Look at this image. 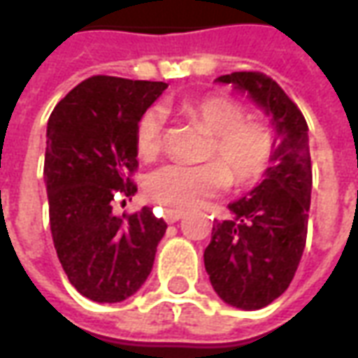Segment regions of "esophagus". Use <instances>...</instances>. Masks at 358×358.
<instances>
[{"label":"esophagus","mask_w":358,"mask_h":358,"mask_svg":"<svg viewBox=\"0 0 358 358\" xmlns=\"http://www.w3.org/2000/svg\"><path fill=\"white\" fill-rule=\"evenodd\" d=\"M182 217H184V210H164V220H166L169 224L178 222Z\"/></svg>","instance_id":"1"}]
</instances>
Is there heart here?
<instances>
[{
	"label": "heart",
	"mask_w": 358,
	"mask_h": 358,
	"mask_svg": "<svg viewBox=\"0 0 358 358\" xmlns=\"http://www.w3.org/2000/svg\"><path fill=\"white\" fill-rule=\"evenodd\" d=\"M184 117L205 126L210 136L201 164H164L149 172L143 189L163 209L186 210L236 186H253L268 171L274 157V134L268 126L248 118V110L234 97L209 94L178 105ZM164 148V115L148 109L136 126V151L143 161H155Z\"/></svg>",
	"instance_id": "obj_1"
}]
</instances>
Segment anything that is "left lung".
Listing matches in <instances>:
<instances>
[{"label": "left lung", "mask_w": 358, "mask_h": 358, "mask_svg": "<svg viewBox=\"0 0 358 358\" xmlns=\"http://www.w3.org/2000/svg\"><path fill=\"white\" fill-rule=\"evenodd\" d=\"M217 80L248 92L272 117L280 138L264 180L228 205L234 217L213 224L203 255L218 297L255 310L287 289L303 257L313 187L308 126L299 107L266 74L245 71Z\"/></svg>", "instance_id": "left-lung-1"}]
</instances>
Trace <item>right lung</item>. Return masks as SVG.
<instances>
[{
    "instance_id": "right-lung-1",
    "label": "right lung",
    "mask_w": 358,
    "mask_h": 358,
    "mask_svg": "<svg viewBox=\"0 0 358 358\" xmlns=\"http://www.w3.org/2000/svg\"><path fill=\"white\" fill-rule=\"evenodd\" d=\"M164 90V82L97 74L71 90L48 120L51 238L69 282L97 303H118L140 289L166 232L149 207L113 213L115 201L138 192L136 126Z\"/></svg>"
}]
</instances>
